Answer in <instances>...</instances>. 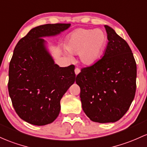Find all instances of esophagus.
Here are the masks:
<instances>
[{"mask_svg":"<svg viewBox=\"0 0 147 147\" xmlns=\"http://www.w3.org/2000/svg\"><path fill=\"white\" fill-rule=\"evenodd\" d=\"M75 75H77L80 72V70L78 68V67H76V68L75 69Z\"/></svg>","mask_w":147,"mask_h":147,"instance_id":"obj_1","label":"esophagus"}]
</instances>
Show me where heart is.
<instances>
[{"instance_id":"1","label":"heart","mask_w":147,"mask_h":147,"mask_svg":"<svg viewBox=\"0 0 147 147\" xmlns=\"http://www.w3.org/2000/svg\"><path fill=\"white\" fill-rule=\"evenodd\" d=\"M107 44V35L102 29L79 28L67 37L65 47L70 54H79L80 62L92 65L102 57Z\"/></svg>"}]
</instances>
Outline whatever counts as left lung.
<instances>
[{
	"instance_id": "8db88e82",
	"label": "left lung",
	"mask_w": 147,
	"mask_h": 147,
	"mask_svg": "<svg viewBox=\"0 0 147 147\" xmlns=\"http://www.w3.org/2000/svg\"><path fill=\"white\" fill-rule=\"evenodd\" d=\"M108 43L97 63L77 75L84 112L91 121L114 123L123 117L135 98L137 65L128 43L105 25Z\"/></svg>"
}]
</instances>
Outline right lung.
Segmentation results:
<instances>
[{
  "mask_svg": "<svg viewBox=\"0 0 147 147\" xmlns=\"http://www.w3.org/2000/svg\"><path fill=\"white\" fill-rule=\"evenodd\" d=\"M70 24H45L32 28L18 42L9 66L8 91L21 119L35 125L52 123L60 101L75 81V66L55 64L44 37L54 36Z\"/></svg>",
  "mask_w": 147,
  "mask_h": 147,
  "instance_id": "right-lung-1",
  "label": "right lung"
}]
</instances>
